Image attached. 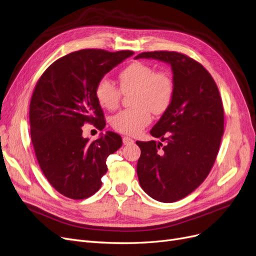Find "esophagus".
Masks as SVG:
<instances>
[{
  "label": "esophagus",
  "mask_w": 256,
  "mask_h": 256,
  "mask_svg": "<svg viewBox=\"0 0 256 256\" xmlns=\"http://www.w3.org/2000/svg\"><path fill=\"white\" fill-rule=\"evenodd\" d=\"M122 142H123V144H126V146L134 144V140L133 139L130 138V137H126V136L122 138Z\"/></svg>",
  "instance_id": "34e87169"
}]
</instances>
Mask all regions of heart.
I'll return each mask as SVG.
<instances>
[{"label": "heart", "instance_id": "b5f03b06", "mask_svg": "<svg viewBox=\"0 0 256 256\" xmlns=\"http://www.w3.org/2000/svg\"><path fill=\"white\" fill-rule=\"evenodd\" d=\"M119 88L108 78L98 82L94 96L101 107L117 108L122 94H130L133 108L124 110L112 118V126L121 134L136 136L151 122V112L160 114L170 106L174 85L168 72L158 71L149 64L132 62L118 74Z\"/></svg>", "mask_w": 256, "mask_h": 256}]
</instances>
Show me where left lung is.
Listing matches in <instances>:
<instances>
[{
    "mask_svg": "<svg viewBox=\"0 0 256 256\" xmlns=\"http://www.w3.org/2000/svg\"><path fill=\"white\" fill-rule=\"evenodd\" d=\"M139 58L167 62L173 73L172 102L150 132L162 142H136L142 150L140 186L156 201L172 203L192 194L208 176L224 135V106L215 80L190 57L155 51L138 54Z\"/></svg>",
    "mask_w": 256,
    "mask_h": 256,
    "instance_id": "left-lung-1",
    "label": "left lung"
}]
</instances>
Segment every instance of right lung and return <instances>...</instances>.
Returning <instances> with one entry per match:
<instances>
[{
	"label": "right lung",
	"instance_id": "add662e5",
	"mask_svg": "<svg viewBox=\"0 0 256 256\" xmlns=\"http://www.w3.org/2000/svg\"><path fill=\"white\" fill-rule=\"evenodd\" d=\"M133 54L80 50L57 60L37 82L30 104L32 142L44 176L64 196L82 200L96 194L107 171V158L122 146L114 132L89 142L82 126L105 128L96 86Z\"/></svg>",
	"mask_w": 256,
	"mask_h": 256
}]
</instances>
